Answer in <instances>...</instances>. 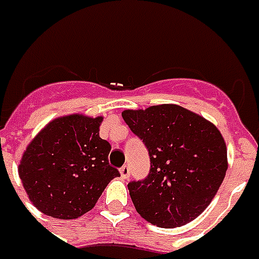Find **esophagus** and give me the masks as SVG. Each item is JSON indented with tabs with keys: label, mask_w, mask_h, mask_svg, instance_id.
<instances>
[{
	"label": "esophagus",
	"mask_w": 259,
	"mask_h": 259,
	"mask_svg": "<svg viewBox=\"0 0 259 259\" xmlns=\"http://www.w3.org/2000/svg\"><path fill=\"white\" fill-rule=\"evenodd\" d=\"M120 175L123 179H128L130 175H131V171H130V167L128 165H123L121 168H120Z\"/></svg>",
	"instance_id": "obj_1"
}]
</instances>
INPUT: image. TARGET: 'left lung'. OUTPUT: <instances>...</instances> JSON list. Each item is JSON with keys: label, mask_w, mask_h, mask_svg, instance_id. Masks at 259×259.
Returning <instances> with one entry per match:
<instances>
[{"label": "left lung", "mask_w": 259, "mask_h": 259, "mask_svg": "<svg viewBox=\"0 0 259 259\" xmlns=\"http://www.w3.org/2000/svg\"><path fill=\"white\" fill-rule=\"evenodd\" d=\"M121 116L150 155L146 179L128 183L136 211L163 229L199 217L226 175V143L218 128L177 104L125 109Z\"/></svg>", "instance_id": "left-lung-1"}]
</instances>
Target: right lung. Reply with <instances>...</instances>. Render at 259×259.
<instances>
[{
  "mask_svg": "<svg viewBox=\"0 0 259 259\" xmlns=\"http://www.w3.org/2000/svg\"><path fill=\"white\" fill-rule=\"evenodd\" d=\"M103 117L69 115L52 120L30 142L18 165L29 199L42 214L76 219L94 208L117 168L111 144L99 136Z\"/></svg>",
  "mask_w": 259,
  "mask_h": 259,
  "instance_id": "1",
  "label": "right lung"
}]
</instances>
